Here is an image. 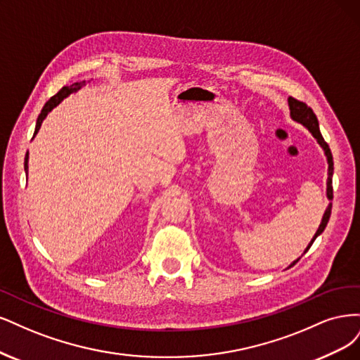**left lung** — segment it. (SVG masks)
Returning <instances> with one entry per match:
<instances>
[{
    "mask_svg": "<svg viewBox=\"0 0 360 360\" xmlns=\"http://www.w3.org/2000/svg\"><path fill=\"white\" fill-rule=\"evenodd\" d=\"M288 108H290V117H292V120L296 121V122H299V124H302V125L305 127V129H308V131L316 137V141L319 142V145H320V146L323 148V150H324V155H326V160H328L326 195H328L329 200H332V199H333V190H332L333 160H332V153H330V149H329V145H328L326 142H324V139H323V136H321V133H320L319 120H317V117H316V113L312 112V109L308 108L304 101H299V100H296V98H293V97H288ZM330 211H332V203L328 205L326 211H324V214H323L321 223H320V226H319V229H317V231H316V235L312 236V239H311V242L308 243V247L305 248L304 254L309 250V247L312 245V242H314V240L317 239V236H320V235L323 233V230L326 229L328 221H329V218H330ZM299 259H300V257H299ZM299 259L295 260L292 264H290L288 268H292V266H295V264L299 262Z\"/></svg>",
    "mask_w": 360,
    "mask_h": 360,
    "instance_id": "8db88e82",
    "label": "left lung"
}]
</instances>
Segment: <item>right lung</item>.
<instances>
[{
    "mask_svg": "<svg viewBox=\"0 0 360 360\" xmlns=\"http://www.w3.org/2000/svg\"><path fill=\"white\" fill-rule=\"evenodd\" d=\"M84 85H85V80H82V82H75V84L70 85V86H63L60 91L56 92V94H55L53 97H51L49 101H46V104L43 106V109H41V112H40V115H39V118H37V124H36V130H34V136H36V134L39 133L40 127H41V122L44 121L46 117H48V113H49L53 108H56L58 104H60L64 98H67L68 96L73 94V92H77ZM32 139H34V137H32ZM25 173H28V153H27V155H25Z\"/></svg>",
    "mask_w": 360,
    "mask_h": 360,
    "instance_id": "obj_1",
    "label": "right lung"
}]
</instances>
